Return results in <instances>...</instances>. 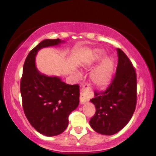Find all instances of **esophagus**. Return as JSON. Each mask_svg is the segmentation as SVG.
I'll use <instances>...</instances> for the list:
<instances>
[{
    "mask_svg": "<svg viewBox=\"0 0 156 156\" xmlns=\"http://www.w3.org/2000/svg\"><path fill=\"white\" fill-rule=\"evenodd\" d=\"M92 97V92H90V89L88 87L83 86V88L80 90V103L81 104H84L85 103L88 102L91 98Z\"/></svg>",
    "mask_w": 156,
    "mask_h": 156,
    "instance_id": "1",
    "label": "esophagus"
}]
</instances>
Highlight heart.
Listing matches in <instances>:
<instances>
[{"instance_id":"obj_1","label":"heart","mask_w":156,"mask_h":156,"mask_svg":"<svg viewBox=\"0 0 156 156\" xmlns=\"http://www.w3.org/2000/svg\"><path fill=\"white\" fill-rule=\"evenodd\" d=\"M103 52L101 50H93L88 56L84 60L82 67L85 69H89L102 58ZM114 63L110 57H105L101 60L89 75L91 82L97 88H105L108 87L112 81L113 73H114ZM77 76H80V73H77Z\"/></svg>"}]
</instances>
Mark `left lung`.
Masks as SVG:
<instances>
[{"label":"left lung","mask_w":156,"mask_h":156,"mask_svg":"<svg viewBox=\"0 0 156 156\" xmlns=\"http://www.w3.org/2000/svg\"><path fill=\"white\" fill-rule=\"evenodd\" d=\"M118 64L116 75L108 89L94 92L90 100L96 108L89 121L97 133L103 135L117 133L128 123L136 105V74L131 62L122 50L117 48Z\"/></svg>","instance_id":"1"}]
</instances>
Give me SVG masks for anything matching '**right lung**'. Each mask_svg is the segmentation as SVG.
<instances>
[{"label":"right lung","mask_w":156,"mask_h":156,"mask_svg":"<svg viewBox=\"0 0 156 156\" xmlns=\"http://www.w3.org/2000/svg\"><path fill=\"white\" fill-rule=\"evenodd\" d=\"M65 41L44 39L30 51L23 65L20 82L23 107L27 119L39 133L59 135L67 128L68 117L79 104V85H69L58 76L42 74L36 67V56L44 48Z\"/></svg>","instance_id":"1"}]
</instances>
